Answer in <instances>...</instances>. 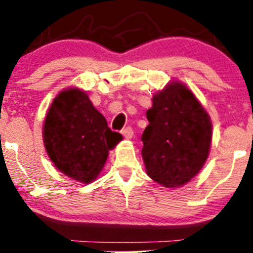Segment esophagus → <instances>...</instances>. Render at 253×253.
Masks as SVG:
<instances>
[{
  "label": "esophagus",
  "mask_w": 253,
  "mask_h": 253,
  "mask_svg": "<svg viewBox=\"0 0 253 253\" xmlns=\"http://www.w3.org/2000/svg\"><path fill=\"white\" fill-rule=\"evenodd\" d=\"M121 133H123V134L125 135V138H127V139H130L133 136V129H132V127H129V126H127V127H125V128L121 130Z\"/></svg>",
  "instance_id": "34e87169"
}]
</instances>
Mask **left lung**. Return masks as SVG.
Instances as JSON below:
<instances>
[{"instance_id": "1", "label": "left lung", "mask_w": 253, "mask_h": 253, "mask_svg": "<svg viewBox=\"0 0 253 253\" xmlns=\"http://www.w3.org/2000/svg\"><path fill=\"white\" fill-rule=\"evenodd\" d=\"M141 135L147 175L167 188L181 187L201 170L211 141V123L193 92L172 82L153 96Z\"/></svg>"}]
</instances>
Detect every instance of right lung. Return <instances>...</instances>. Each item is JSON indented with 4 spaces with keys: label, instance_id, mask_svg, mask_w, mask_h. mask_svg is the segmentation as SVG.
I'll return each mask as SVG.
<instances>
[{
    "label": "right lung",
    "instance_id": "right-lung-1",
    "mask_svg": "<svg viewBox=\"0 0 253 253\" xmlns=\"http://www.w3.org/2000/svg\"><path fill=\"white\" fill-rule=\"evenodd\" d=\"M106 119L80 89L60 92L52 102L45 124L43 143L56 168L88 184L98 176L108 151L120 141Z\"/></svg>",
    "mask_w": 253,
    "mask_h": 253
}]
</instances>
